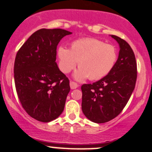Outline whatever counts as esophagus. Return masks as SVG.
<instances>
[{
    "label": "esophagus",
    "mask_w": 152,
    "mask_h": 152,
    "mask_svg": "<svg viewBox=\"0 0 152 152\" xmlns=\"http://www.w3.org/2000/svg\"><path fill=\"white\" fill-rule=\"evenodd\" d=\"M70 88H71V90H74V89L77 88L78 87V85L76 83V82H70Z\"/></svg>",
    "instance_id": "obj_1"
}]
</instances>
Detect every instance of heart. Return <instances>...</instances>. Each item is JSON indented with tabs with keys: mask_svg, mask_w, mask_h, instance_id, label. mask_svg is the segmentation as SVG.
Masks as SVG:
<instances>
[{
	"mask_svg": "<svg viewBox=\"0 0 152 152\" xmlns=\"http://www.w3.org/2000/svg\"><path fill=\"white\" fill-rule=\"evenodd\" d=\"M59 69L68 73L76 66L74 73L76 80L89 77L96 81L102 79L111 72L115 65L118 52L113 45L106 44L96 38H82L73 41L70 49L60 46L57 50Z\"/></svg>",
	"mask_w": 152,
	"mask_h": 152,
	"instance_id": "obj_1",
	"label": "heart"
}]
</instances>
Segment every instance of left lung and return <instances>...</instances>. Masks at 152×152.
Wrapping results in <instances>:
<instances>
[{"label":"left lung","instance_id":"1","mask_svg":"<svg viewBox=\"0 0 152 152\" xmlns=\"http://www.w3.org/2000/svg\"><path fill=\"white\" fill-rule=\"evenodd\" d=\"M119 44L118 58L109 74L93 84L82 86V110L89 120L103 124L118 115L135 87L137 63L134 53L125 40L111 35Z\"/></svg>","mask_w":152,"mask_h":152}]
</instances>
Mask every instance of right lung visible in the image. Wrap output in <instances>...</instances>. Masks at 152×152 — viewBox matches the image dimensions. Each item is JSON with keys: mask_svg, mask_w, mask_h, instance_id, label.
<instances>
[{"mask_svg": "<svg viewBox=\"0 0 152 152\" xmlns=\"http://www.w3.org/2000/svg\"><path fill=\"white\" fill-rule=\"evenodd\" d=\"M71 34L61 28L39 29L17 53L14 77L18 96L26 112L39 121L57 118L65 108L70 88L56 62V47Z\"/></svg>", "mask_w": 152, "mask_h": 152, "instance_id": "right-lung-1", "label": "right lung"}]
</instances>
